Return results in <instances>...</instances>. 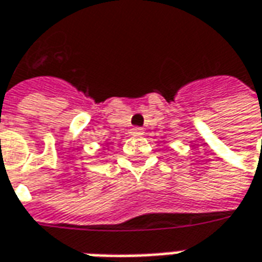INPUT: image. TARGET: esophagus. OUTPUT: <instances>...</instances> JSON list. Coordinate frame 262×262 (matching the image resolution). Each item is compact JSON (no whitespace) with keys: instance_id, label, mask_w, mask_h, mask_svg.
I'll list each match as a JSON object with an SVG mask.
<instances>
[{"instance_id":"34e87169","label":"esophagus","mask_w":262,"mask_h":262,"mask_svg":"<svg viewBox=\"0 0 262 262\" xmlns=\"http://www.w3.org/2000/svg\"><path fill=\"white\" fill-rule=\"evenodd\" d=\"M132 136H142L143 135V129L142 127H133L130 130Z\"/></svg>"}]
</instances>
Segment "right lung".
I'll return each instance as SVG.
<instances>
[{
	"instance_id": "obj_1",
	"label": "right lung",
	"mask_w": 262,
	"mask_h": 262,
	"mask_svg": "<svg viewBox=\"0 0 262 262\" xmlns=\"http://www.w3.org/2000/svg\"><path fill=\"white\" fill-rule=\"evenodd\" d=\"M105 147H108V146H105ZM103 150H105V148H103Z\"/></svg>"
}]
</instances>
